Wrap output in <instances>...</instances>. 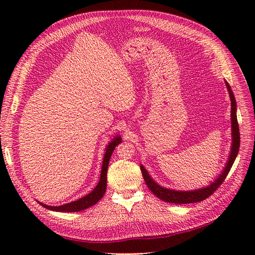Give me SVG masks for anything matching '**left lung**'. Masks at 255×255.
<instances>
[{
    "label": "left lung",
    "instance_id": "left-lung-1",
    "mask_svg": "<svg viewBox=\"0 0 255 255\" xmlns=\"http://www.w3.org/2000/svg\"><path fill=\"white\" fill-rule=\"evenodd\" d=\"M227 91H229L230 94V98H231V103H232V136H233V142H232V148H231V154L229 157V160H227L226 165L221 172V175L211 183V185L204 187V188L192 190V191H178V190H171L167 188H163L160 185H158L146 171V169L140 165V170L143 176L144 182L146 186L149 187V189L159 198L163 200V202L166 203H171V204H192V203H198L202 202V200L208 198L210 195H212L214 192H215L219 186L224 182L226 176L229 175V172L235 162V159L238 155L239 148H240V131H239V124H238V120H237V103L236 99L234 96V93L231 89V86L229 83L225 82Z\"/></svg>",
    "mask_w": 255,
    "mask_h": 255
}]
</instances>
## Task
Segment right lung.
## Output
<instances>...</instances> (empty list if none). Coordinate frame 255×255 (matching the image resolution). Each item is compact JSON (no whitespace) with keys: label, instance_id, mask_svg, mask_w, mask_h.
I'll return each instance as SVG.
<instances>
[{"label":"right lung","instance_id":"1","mask_svg":"<svg viewBox=\"0 0 255 255\" xmlns=\"http://www.w3.org/2000/svg\"><path fill=\"white\" fill-rule=\"evenodd\" d=\"M122 142V138H121L120 135L114 137V139L109 143V145L106 146L105 149V154L103 157V162H102V168H101V173H100V180L91 193L88 195L79 198L77 200H74V202H71L69 204H65L59 207H51L44 205L42 203H39L42 207L51 210V211H57V212H79L86 210L95 204H97L99 200L102 198L103 194L105 193L106 190V175H107V167H109L110 163V159L112 157V154L116 148V145Z\"/></svg>","mask_w":255,"mask_h":255}]
</instances>
